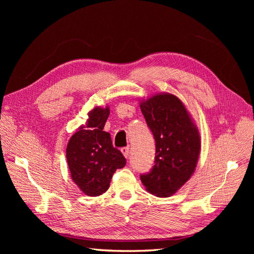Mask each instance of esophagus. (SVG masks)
<instances>
[{"instance_id": "34e87169", "label": "esophagus", "mask_w": 254, "mask_h": 254, "mask_svg": "<svg viewBox=\"0 0 254 254\" xmlns=\"http://www.w3.org/2000/svg\"><path fill=\"white\" fill-rule=\"evenodd\" d=\"M121 151L123 152V155L125 156V158H129V152H130V148L128 147V146H126V147H122V148H121Z\"/></svg>"}]
</instances>
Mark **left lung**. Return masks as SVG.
Wrapping results in <instances>:
<instances>
[{
    "label": "left lung",
    "instance_id": "obj_1",
    "mask_svg": "<svg viewBox=\"0 0 254 254\" xmlns=\"http://www.w3.org/2000/svg\"><path fill=\"white\" fill-rule=\"evenodd\" d=\"M146 124L156 141V157L148 173L140 175L150 194L170 197L194 173L200 136L179 98L159 94L141 103Z\"/></svg>",
    "mask_w": 254,
    "mask_h": 254
}]
</instances>
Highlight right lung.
Listing matches in <instances>:
<instances>
[{
	"mask_svg": "<svg viewBox=\"0 0 254 254\" xmlns=\"http://www.w3.org/2000/svg\"><path fill=\"white\" fill-rule=\"evenodd\" d=\"M109 108H95L89 113L86 127H80L68 141L66 161L73 181L86 195L99 196L109 189L113 174L126 165L123 153L104 131Z\"/></svg>",
	"mask_w": 254,
	"mask_h": 254,
	"instance_id": "1",
	"label": "right lung"
}]
</instances>
